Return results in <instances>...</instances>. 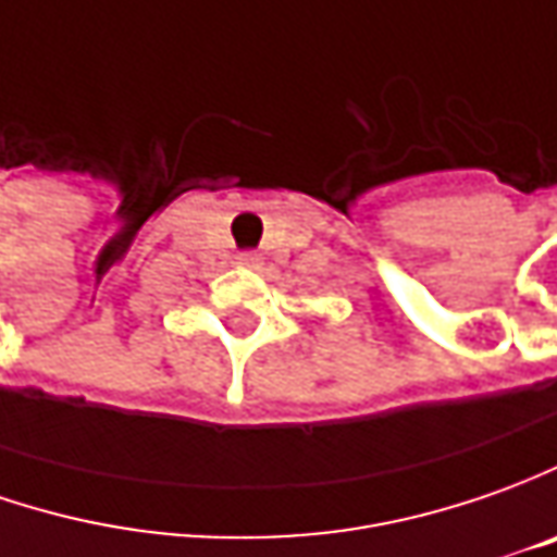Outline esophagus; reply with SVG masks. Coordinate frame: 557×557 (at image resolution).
<instances>
[{
  "instance_id": "esophagus-1",
  "label": "esophagus",
  "mask_w": 557,
  "mask_h": 557,
  "mask_svg": "<svg viewBox=\"0 0 557 557\" xmlns=\"http://www.w3.org/2000/svg\"><path fill=\"white\" fill-rule=\"evenodd\" d=\"M237 261H240V264H246V268H259L261 264L259 252H240V256H237Z\"/></svg>"
}]
</instances>
